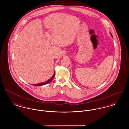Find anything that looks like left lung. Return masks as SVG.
<instances>
[{"mask_svg":"<svg viewBox=\"0 0 129 129\" xmlns=\"http://www.w3.org/2000/svg\"><path fill=\"white\" fill-rule=\"evenodd\" d=\"M110 34H111V37H113V36H112V34H111V33H110Z\"/></svg>","mask_w":129,"mask_h":129,"instance_id":"1","label":"left lung"}]
</instances>
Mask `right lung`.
<instances>
[{"mask_svg": "<svg viewBox=\"0 0 129 129\" xmlns=\"http://www.w3.org/2000/svg\"><path fill=\"white\" fill-rule=\"evenodd\" d=\"M54 76H55V71H54V74H53V76L48 80H47L46 82H44V83H39V84H36V85H33V86H43V85H46V84H48V83H49L51 81H52V80L53 79V78L54 77Z\"/></svg>", "mask_w": 129, "mask_h": 129, "instance_id": "right-lung-1", "label": "right lung"}]
</instances>
